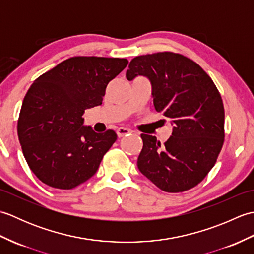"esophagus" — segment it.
<instances>
[{
    "mask_svg": "<svg viewBox=\"0 0 254 254\" xmlns=\"http://www.w3.org/2000/svg\"><path fill=\"white\" fill-rule=\"evenodd\" d=\"M131 132L132 131L130 130V128H127V127H119L118 130H117V134H118L119 137H122V136L127 135V134L131 133Z\"/></svg>",
    "mask_w": 254,
    "mask_h": 254,
    "instance_id": "34e87169",
    "label": "esophagus"
}]
</instances>
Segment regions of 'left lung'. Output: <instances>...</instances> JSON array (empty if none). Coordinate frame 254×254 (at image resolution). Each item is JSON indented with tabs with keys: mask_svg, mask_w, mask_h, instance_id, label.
<instances>
[{
	"mask_svg": "<svg viewBox=\"0 0 254 254\" xmlns=\"http://www.w3.org/2000/svg\"><path fill=\"white\" fill-rule=\"evenodd\" d=\"M138 75L149 79L156 111L174 126L164 144L155 136L141 134L138 170L160 190L187 191L206 177L223 147L222 97L198 64L178 53L134 58L126 76L132 80Z\"/></svg>",
	"mask_w": 254,
	"mask_h": 254,
	"instance_id": "left-lung-1",
	"label": "left lung"
}]
</instances>
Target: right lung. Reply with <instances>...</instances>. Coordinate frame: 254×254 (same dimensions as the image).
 <instances>
[{"mask_svg":"<svg viewBox=\"0 0 254 254\" xmlns=\"http://www.w3.org/2000/svg\"><path fill=\"white\" fill-rule=\"evenodd\" d=\"M127 65V59L74 57L32 83L17 133L27 164L40 181L71 190L96 174L117 134L96 133L83 126V115L102 104L107 85Z\"/></svg>","mask_w":254,"mask_h":254,"instance_id":"add662e5","label":"right lung"}]
</instances>
